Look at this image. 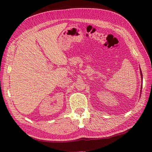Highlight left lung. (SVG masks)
I'll return each mask as SVG.
<instances>
[{
    "mask_svg": "<svg viewBox=\"0 0 152 152\" xmlns=\"http://www.w3.org/2000/svg\"><path fill=\"white\" fill-rule=\"evenodd\" d=\"M140 75H141V77H142V71H141V70H140ZM141 89H142V88H141ZM141 92V91H140Z\"/></svg>",
    "mask_w": 152,
    "mask_h": 152,
    "instance_id": "1",
    "label": "left lung"
}]
</instances>
